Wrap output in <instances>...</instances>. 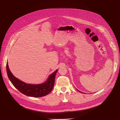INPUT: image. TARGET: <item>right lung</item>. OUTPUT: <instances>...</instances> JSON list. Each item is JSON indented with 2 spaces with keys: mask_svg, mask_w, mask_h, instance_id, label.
<instances>
[{
  "mask_svg": "<svg viewBox=\"0 0 120 120\" xmlns=\"http://www.w3.org/2000/svg\"><path fill=\"white\" fill-rule=\"evenodd\" d=\"M6 71L10 82L20 92L29 97H41L47 95L52 90L57 70L49 76L45 82L39 85L27 84L15 78L9 70L8 63Z\"/></svg>",
  "mask_w": 120,
  "mask_h": 120,
  "instance_id": "obj_1",
  "label": "right lung"
}]
</instances>
